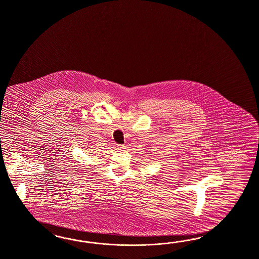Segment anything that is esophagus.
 Listing matches in <instances>:
<instances>
[{
    "instance_id": "esophagus-1",
    "label": "esophagus",
    "mask_w": 259,
    "mask_h": 259,
    "mask_svg": "<svg viewBox=\"0 0 259 259\" xmlns=\"http://www.w3.org/2000/svg\"><path fill=\"white\" fill-rule=\"evenodd\" d=\"M117 149L119 151H123L125 149V145H117Z\"/></svg>"
}]
</instances>
